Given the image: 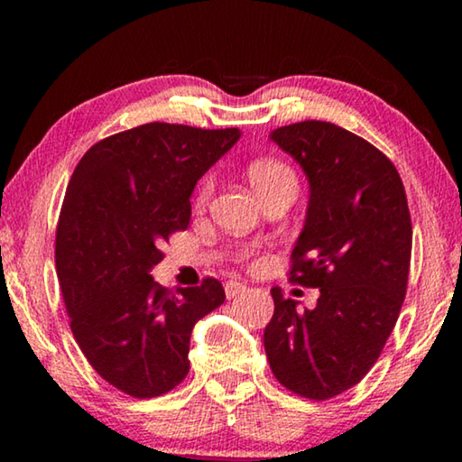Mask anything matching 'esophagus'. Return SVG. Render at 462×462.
I'll return each instance as SVG.
<instances>
[{"label": "esophagus", "instance_id": "34e87169", "mask_svg": "<svg viewBox=\"0 0 462 462\" xmlns=\"http://www.w3.org/2000/svg\"><path fill=\"white\" fill-rule=\"evenodd\" d=\"M245 292V283H242V282H237V280H229L225 283V294H226V299H233V296H239V294H244Z\"/></svg>", "mask_w": 462, "mask_h": 462}]
</instances>
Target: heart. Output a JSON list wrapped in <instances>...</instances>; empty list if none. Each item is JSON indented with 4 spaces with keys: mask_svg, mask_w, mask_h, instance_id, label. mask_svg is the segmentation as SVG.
<instances>
[{
    "mask_svg": "<svg viewBox=\"0 0 462 462\" xmlns=\"http://www.w3.org/2000/svg\"><path fill=\"white\" fill-rule=\"evenodd\" d=\"M248 174H250L252 187H254L258 193L269 191V189L282 185V182H296V176L292 172V168L286 166V163H282V162H275V160H258V162H254L248 168ZM212 191H214V179H212V176H206V179L201 180L199 189H198V198H195V204L206 206L208 199H210Z\"/></svg>",
    "mask_w": 462,
    "mask_h": 462,
    "instance_id": "1",
    "label": "heart"
}]
</instances>
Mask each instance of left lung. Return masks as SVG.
<instances>
[{
  "instance_id": "left-lung-1",
  "label": "left lung",
  "mask_w": 462,
  "mask_h": 462,
  "mask_svg": "<svg viewBox=\"0 0 462 462\" xmlns=\"http://www.w3.org/2000/svg\"><path fill=\"white\" fill-rule=\"evenodd\" d=\"M271 141L309 179L290 280L319 288V299L299 311L282 288L271 290L264 351L283 387L330 400L368 374L400 318L412 254L406 191L389 157L340 125L307 119Z\"/></svg>"
}]
</instances>
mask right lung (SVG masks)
Wrapping results in <instances>:
<instances>
[{
    "instance_id": "add662e5",
    "label": "right lung",
    "mask_w": 462,
    "mask_h": 462,
    "mask_svg": "<svg viewBox=\"0 0 462 462\" xmlns=\"http://www.w3.org/2000/svg\"><path fill=\"white\" fill-rule=\"evenodd\" d=\"M242 132L151 122L86 151L56 226V273L81 353L138 400L189 374L198 321L225 302L223 283L168 290L153 282L162 245L191 220L195 185Z\"/></svg>"
}]
</instances>
